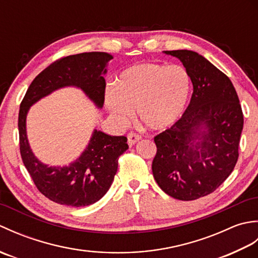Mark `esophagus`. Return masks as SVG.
<instances>
[{
	"instance_id": "obj_1",
	"label": "esophagus",
	"mask_w": 258,
	"mask_h": 258,
	"mask_svg": "<svg viewBox=\"0 0 258 258\" xmlns=\"http://www.w3.org/2000/svg\"><path fill=\"white\" fill-rule=\"evenodd\" d=\"M141 139H142V138H141V135H139V134L133 133V132L128 133V135H127V142H128V145H130V146L134 145L135 143H138V142H139Z\"/></svg>"
}]
</instances>
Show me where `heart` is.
I'll return each instance as SVG.
<instances>
[{"instance_id": "heart-1", "label": "heart", "mask_w": 258, "mask_h": 258, "mask_svg": "<svg viewBox=\"0 0 258 258\" xmlns=\"http://www.w3.org/2000/svg\"><path fill=\"white\" fill-rule=\"evenodd\" d=\"M189 92V75L180 65L136 63L123 70L115 85L107 87L105 105L118 122L127 119L135 107L147 128L162 131L180 117Z\"/></svg>"}]
</instances>
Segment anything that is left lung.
<instances>
[{
  "label": "left lung",
  "instance_id": "obj_1",
  "mask_svg": "<svg viewBox=\"0 0 258 258\" xmlns=\"http://www.w3.org/2000/svg\"><path fill=\"white\" fill-rule=\"evenodd\" d=\"M164 52L183 63L193 94L182 117L154 138L153 176L167 195L194 201L213 193L233 172L243 112L231 80L204 56L188 50Z\"/></svg>",
  "mask_w": 258,
  "mask_h": 258
}]
</instances>
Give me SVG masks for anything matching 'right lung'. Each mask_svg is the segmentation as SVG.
<instances>
[{
  "instance_id": "right-lung-1",
  "label": "right lung",
  "mask_w": 258,
  "mask_h": 258,
  "mask_svg": "<svg viewBox=\"0 0 258 258\" xmlns=\"http://www.w3.org/2000/svg\"><path fill=\"white\" fill-rule=\"evenodd\" d=\"M113 56L89 52L59 58L33 80L20 105V152L37 189L61 205L81 207L94 204L106 194L117 172L118 157L128 149L125 136H111L94 130L89 145L69 166H48L37 160L26 135V115L33 104L65 86L83 91L98 108L105 94L106 65Z\"/></svg>"
}]
</instances>
